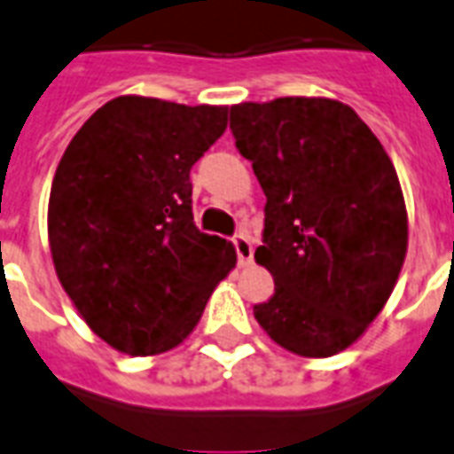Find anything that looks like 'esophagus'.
I'll return each mask as SVG.
<instances>
[{
  "label": "esophagus",
  "mask_w": 454,
  "mask_h": 454,
  "mask_svg": "<svg viewBox=\"0 0 454 454\" xmlns=\"http://www.w3.org/2000/svg\"><path fill=\"white\" fill-rule=\"evenodd\" d=\"M231 243L236 247L238 262H240V264H247V262L253 260V240H250L247 233H236V236L231 238Z\"/></svg>",
  "instance_id": "34e87169"
}]
</instances>
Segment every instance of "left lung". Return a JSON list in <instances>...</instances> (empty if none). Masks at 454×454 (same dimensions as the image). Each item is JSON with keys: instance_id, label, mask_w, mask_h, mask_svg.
<instances>
[{"instance_id": "1", "label": "left lung", "mask_w": 454, "mask_h": 454, "mask_svg": "<svg viewBox=\"0 0 454 454\" xmlns=\"http://www.w3.org/2000/svg\"><path fill=\"white\" fill-rule=\"evenodd\" d=\"M231 132L267 204L254 260L274 295L254 317L278 347L325 358L364 334L406 254L392 160L354 110L330 98L231 107Z\"/></svg>"}]
</instances>
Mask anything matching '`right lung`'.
I'll return each mask as SVG.
<instances>
[{"label":"right lung","mask_w":454,"mask_h":454,"mask_svg":"<svg viewBox=\"0 0 454 454\" xmlns=\"http://www.w3.org/2000/svg\"><path fill=\"white\" fill-rule=\"evenodd\" d=\"M228 107L120 96L83 122L57 166L48 233L57 277L90 330L129 356L177 347L236 267L192 216L190 170Z\"/></svg>","instance_id":"obj_1"}]
</instances>
